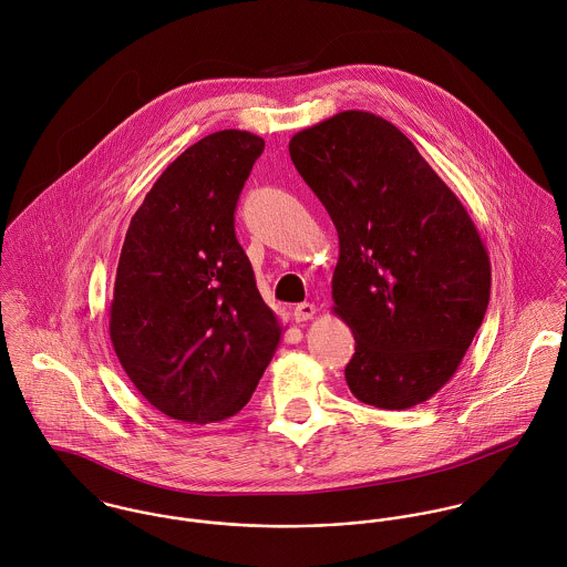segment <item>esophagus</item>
Here are the masks:
<instances>
[{
	"mask_svg": "<svg viewBox=\"0 0 567 567\" xmlns=\"http://www.w3.org/2000/svg\"><path fill=\"white\" fill-rule=\"evenodd\" d=\"M315 313H317V309H315V305H311V302H302V305H298L293 309L296 321H309V319H313Z\"/></svg>",
	"mask_w": 567,
	"mask_h": 567,
	"instance_id": "1",
	"label": "esophagus"
}]
</instances>
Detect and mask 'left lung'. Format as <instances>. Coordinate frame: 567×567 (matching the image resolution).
<instances>
[{
  "label": "left lung",
  "mask_w": 567,
  "mask_h": 567,
  "mask_svg": "<svg viewBox=\"0 0 567 567\" xmlns=\"http://www.w3.org/2000/svg\"><path fill=\"white\" fill-rule=\"evenodd\" d=\"M337 235L332 311L357 348L354 398L402 411L454 377L489 305L492 265L458 197L386 120L343 111L289 141Z\"/></svg>",
  "instance_id": "1"
}]
</instances>
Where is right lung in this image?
Instances as JSON below:
<instances>
[{
  "label": "right lung",
  "mask_w": 567,
  "mask_h": 567,
  "mask_svg": "<svg viewBox=\"0 0 567 567\" xmlns=\"http://www.w3.org/2000/svg\"><path fill=\"white\" fill-rule=\"evenodd\" d=\"M265 141L219 130L187 147L127 226L111 341L138 393L189 424L239 413L282 334L235 235V208Z\"/></svg>",
  "instance_id": "right-lung-1"
}]
</instances>
